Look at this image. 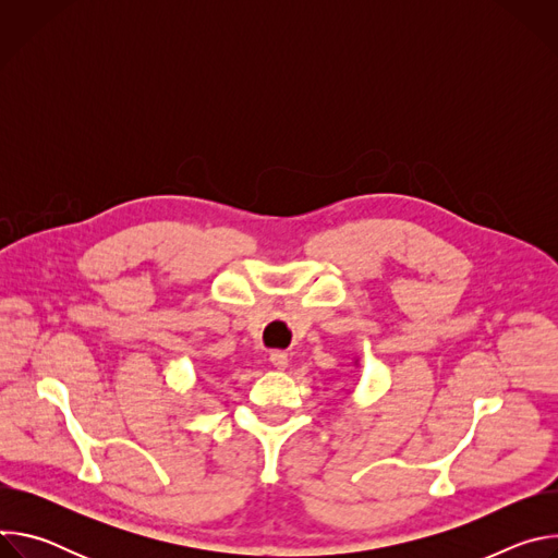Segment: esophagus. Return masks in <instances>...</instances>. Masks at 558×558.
<instances>
[{
	"label": "esophagus",
	"mask_w": 558,
	"mask_h": 558,
	"mask_svg": "<svg viewBox=\"0 0 558 558\" xmlns=\"http://www.w3.org/2000/svg\"><path fill=\"white\" fill-rule=\"evenodd\" d=\"M269 360H271L274 368H278V371H284V368H287V364H289V355H287L284 351H271Z\"/></svg>",
	"instance_id": "34e87169"
}]
</instances>
